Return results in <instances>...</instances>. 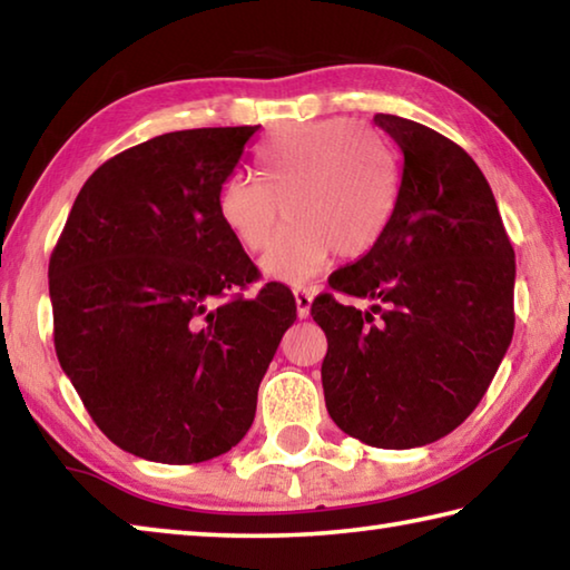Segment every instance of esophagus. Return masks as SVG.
Listing matches in <instances>:
<instances>
[{
    "label": "esophagus",
    "mask_w": 570,
    "mask_h": 570,
    "mask_svg": "<svg viewBox=\"0 0 570 570\" xmlns=\"http://www.w3.org/2000/svg\"><path fill=\"white\" fill-rule=\"evenodd\" d=\"M314 294H316V288H312V286H294V298H296V314H298V320H306L308 312H312Z\"/></svg>",
    "instance_id": "obj_1"
}]
</instances>
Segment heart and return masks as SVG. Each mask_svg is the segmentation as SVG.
<instances>
[{
	"instance_id": "heart-1",
	"label": "heart",
	"mask_w": 570,
	"mask_h": 570,
	"mask_svg": "<svg viewBox=\"0 0 570 570\" xmlns=\"http://www.w3.org/2000/svg\"><path fill=\"white\" fill-rule=\"evenodd\" d=\"M258 178H226L218 216L246 250H262L266 276L304 282L330 256H364L387 230L397 204V166L380 132L346 118L292 122L256 150Z\"/></svg>"
}]
</instances>
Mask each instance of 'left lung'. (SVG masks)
Masks as SVG:
<instances>
[{"instance_id":"obj_1","label":"left lung","mask_w":570,"mask_h":570,"mask_svg":"<svg viewBox=\"0 0 570 570\" xmlns=\"http://www.w3.org/2000/svg\"><path fill=\"white\" fill-rule=\"evenodd\" d=\"M374 122L402 150L397 204L377 246L312 304L330 342V417L372 448L450 435L478 407L513 340L515 254L485 176L445 135L397 115Z\"/></svg>"}]
</instances>
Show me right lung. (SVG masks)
<instances>
[{
	"instance_id": "1",
	"label": "right lung",
	"mask_w": 570,
	"mask_h": 570,
	"mask_svg": "<svg viewBox=\"0 0 570 570\" xmlns=\"http://www.w3.org/2000/svg\"><path fill=\"white\" fill-rule=\"evenodd\" d=\"M258 125L150 138L92 173L50 258L55 350L95 424L132 455L190 465L250 428L294 296L256 266L218 188Z\"/></svg>"
}]
</instances>
